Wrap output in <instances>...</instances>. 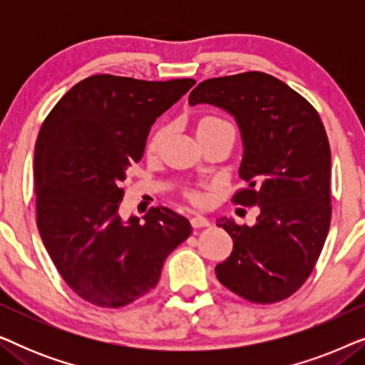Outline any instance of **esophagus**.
I'll return each mask as SVG.
<instances>
[{
    "label": "esophagus",
    "instance_id": "34e87169",
    "mask_svg": "<svg viewBox=\"0 0 365 365\" xmlns=\"http://www.w3.org/2000/svg\"><path fill=\"white\" fill-rule=\"evenodd\" d=\"M191 224H192V227H207L211 222H209L207 217L199 216V214H196V216L191 219Z\"/></svg>",
    "mask_w": 365,
    "mask_h": 365
}]
</instances>
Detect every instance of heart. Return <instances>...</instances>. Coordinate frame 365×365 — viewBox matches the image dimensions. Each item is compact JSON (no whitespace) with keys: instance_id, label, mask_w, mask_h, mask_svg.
Returning <instances> with one entry per match:
<instances>
[{"instance_id":"heart-1","label":"heart","mask_w":365,"mask_h":365,"mask_svg":"<svg viewBox=\"0 0 365 365\" xmlns=\"http://www.w3.org/2000/svg\"><path fill=\"white\" fill-rule=\"evenodd\" d=\"M219 124H229V123L222 121L221 118H216V116H204L197 124V131H201V129H206V128L219 126ZM163 138H164V128L156 129V131H154V134L151 136V139H149V149H151V151L158 149V146L163 141ZM189 197H191V201L196 202V204L202 202V196L199 192H191V194H189Z\"/></svg>"}]
</instances>
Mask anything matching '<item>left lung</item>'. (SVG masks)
<instances>
[{
  "label": "left lung",
  "mask_w": 365,
  "mask_h": 365,
  "mask_svg": "<svg viewBox=\"0 0 365 365\" xmlns=\"http://www.w3.org/2000/svg\"><path fill=\"white\" fill-rule=\"evenodd\" d=\"M199 103L236 118L244 144L239 176L247 186L232 202L261 207L251 227L217 219L234 247L216 276L249 302L284 301L311 276L331 226V148L321 116L306 98L261 71L199 83L189 104Z\"/></svg>",
  "instance_id": "1"
}]
</instances>
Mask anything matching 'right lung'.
<instances>
[{
  "instance_id": "obj_1",
  "label": "right lung",
  "mask_w": 365,
  "mask_h": 365,
  "mask_svg": "<svg viewBox=\"0 0 365 365\" xmlns=\"http://www.w3.org/2000/svg\"><path fill=\"white\" fill-rule=\"evenodd\" d=\"M196 81L94 74L69 89L34 148L36 224L64 282L98 307L128 306L156 287L166 257L192 227L169 207L123 221L126 169L149 129Z\"/></svg>"
}]
</instances>
